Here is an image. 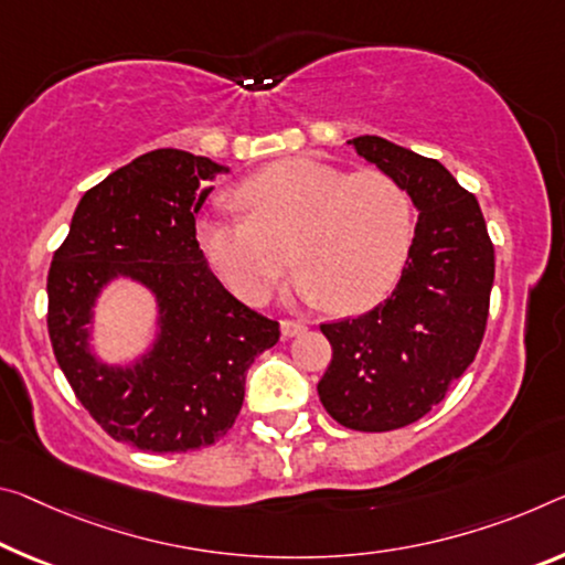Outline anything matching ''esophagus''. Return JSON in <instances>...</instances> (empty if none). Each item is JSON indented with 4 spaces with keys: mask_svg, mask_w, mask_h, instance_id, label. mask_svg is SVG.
Returning a JSON list of instances; mask_svg holds the SVG:
<instances>
[{
    "mask_svg": "<svg viewBox=\"0 0 565 565\" xmlns=\"http://www.w3.org/2000/svg\"><path fill=\"white\" fill-rule=\"evenodd\" d=\"M303 331H307V324H303V321H299V319H284L281 321V337L284 339L299 337V334H303Z\"/></svg>",
    "mask_w": 565,
    "mask_h": 565,
    "instance_id": "obj_1",
    "label": "esophagus"
}]
</instances>
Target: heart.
<instances>
[{"instance_id":"obj_1","label":"heart","mask_w":565,"mask_h":565,"mask_svg":"<svg viewBox=\"0 0 565 565\" xmlns=\"http://www.w3.org/2000/svg\"><path fill=\"white\" fill-rule=\"evenodd\" d=\"M246 216L211 213L195 226L199 246L228 284L262 303L281 274L301 266L294 294L349 315L380 301L405 266L412 201L380 170L347 173L311 158L266 166L234 191Z\"/></svg>"}]
</instances>
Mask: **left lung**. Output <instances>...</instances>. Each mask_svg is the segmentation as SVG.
I'll list each match as a JSON object with an SVG mask.
<instances>
[{"mask_svg":"<svg viewBox=\"0 0 565 565\" xmlns=\"http://www.w3.org/2000/svg\"><path fill=\"white\" fill-rule=\"evenodd\" d=\"M347 142L405 188L417 228L395 291L362 317L321 324L331 362L317 390L339 425L387 433L440 405L476 360L495 248L478 199L440 160L377 136Z\"/></svg>","mask_w":565,"mask_h":565,"instance_id":"obj_1","label":"left lung"}]
</instances>
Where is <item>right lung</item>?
<instances>
[{
	"mask_svg": "<svg viewBox=\"0 0 565 565\" xmlns=\"http://www.w3.org/2000/svg\"><path fill=\"white\" fill-rule=\"evenodd\" d=\"M226 166L160 148L79 199L47 276L52 352L75 397L113 440L148 452H188L228 433L246 372L279 342L266 319L223 289L195 238V213ZM122 275L157 297L159 337L132 365L88 352L92 307Z\"/></svg>",
	"mask_w": 565,
	"mask_h": 565,
	"instance_id": "1",
	"label": "right lung"
}]
</instances>
